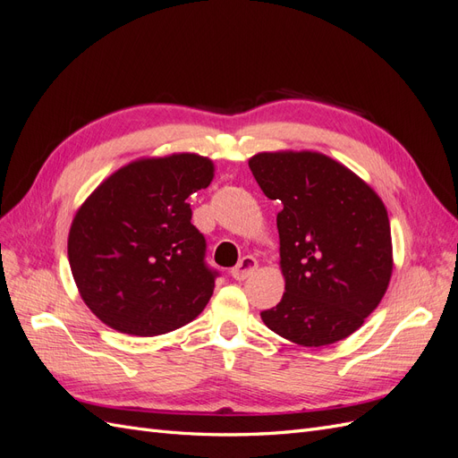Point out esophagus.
<instances>
[{"mask_svg":"<svg viewBox=\"0 0 458 458\" xmlns=\"http://www.w3.org/2000/svg\"><path fill=\"white\" fill-rule=\"evenodd\" d=\"M256 269H258V259H256L254 256H244V258L237 263V266H234V267L231 269V275H233V279L244 281V279H248V276H250Z\"/></svg>","mask_w":458,"mask_h":458,"instance_id":"1","label":"esophagus"}]
</instances>
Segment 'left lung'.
I'll return each instance as SVG.
<instances>
[{
    "mask_svg": "<svg viewBox=\"0 0 458 458\" xmlns=\"http://www.w3.org/2000/svg\"><path fill=\"white\" fill-rule=\"evenodd\" d=\"M248 165L279 200L284 294L261 321L306 348L348 338L384 298L394 269L386 206L361 177L321 152H258Z\"/></svg>",
    "mask_w": 458,
    "mask_h": 458,
    "instance_id": "8db88e82",
    "label": "left lung"
}]
</instances>
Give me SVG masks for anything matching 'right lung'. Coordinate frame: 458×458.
Segmentation results:
<instances>
[{"instance_id":"1","label":"right lung","mask_w":458,"mask_h":458,"mask_svg":"<svg viewBox=\"0 0 458 458\" xmlns=\"http://www.w3.org/2000/svg\"><path fill=\"white\" fill-rule=\"evenodd\" d=\"M214 179L210 158L179 152L123 165L78 208L68 261L78 293L105 325L158 336L191 323L214 293L204 234L185 200Z\"/></svg>"}]
</instances>
